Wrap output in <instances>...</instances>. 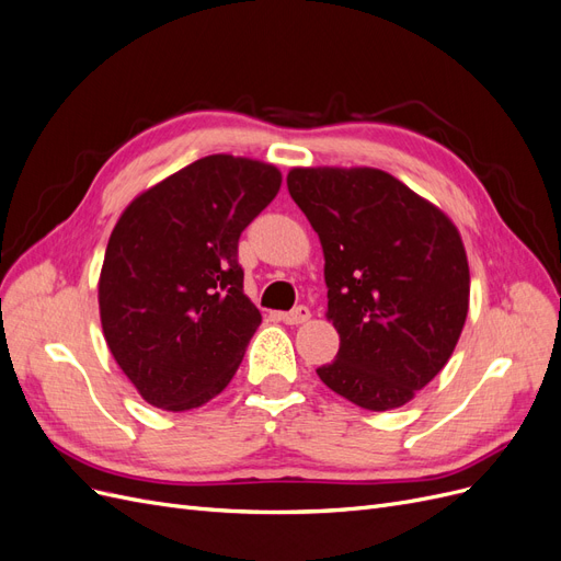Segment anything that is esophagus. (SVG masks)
<instances>
[{
    "mask_svg": "<svg viewBox=\"0 0 561 561\" xmlns=\"http://www.w3.org/2000/svg\"><path fill=\"white\" fill-rule=\"evenodd\" d=\"M309 318H311V311L307 307H295L293 311L280 313V320L285 325H301V322H307Z\"/></svg>",
    "mask_w": 561,
    "mask_h": 561,
    "instance_id": "esophagus-1",
    "label": "esophagus"
}]
</instances>
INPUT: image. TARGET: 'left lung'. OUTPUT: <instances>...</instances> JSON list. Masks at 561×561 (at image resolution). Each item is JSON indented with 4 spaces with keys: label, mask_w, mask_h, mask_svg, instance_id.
<instances>
[{
    "label": "left lung",
    "mask_w": 561,
    "mask_h": 561,
    "mask_svg": "<svg viewBox=\"0 0 561 561\" xmlns=\"http://www.w3.org/2000/svg\"><path fill=\"white\" fill-rule=\"evenodd\" d=\"M287 192L325 252L339 353L316 369L320 381L363 410L402 407L461 336L470 297L461 236L377 168H295Z\"/></svg>",
    "instance_id": "obj_1"
}]
</instances>
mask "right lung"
I'll use <instances>...</instances> for the list:
<instances>
[{"mask_svg":"<svg viewBox=\"0 0 561 561\" xmlns=\"http://www.w3.org/2000/svg\"><path fill=\"white\" fill-rule=\"evenodd\" d=\"M280 190L274 165L215 154L118 217L98 299L107 346L140 396L184 412L222 393L262 322L243 295L239 239Z\"/></svg>","mask_w":561,"mask_h":561,"instance_id":"right-lung-1","label":"right lung"}]
</instances>
